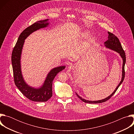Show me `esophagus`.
Segmentation results:
<instances>
[{
    "mask_svg": "<svg viewBox=\"0 0 134 134\" xmlns=\"http://www.w3.org/2000/svg\"><path fill=\"white\" fill-rule=\"evenodd\" d=\"M68 68H69V69H72V67H73V66H72V64H68Z\"/></svg>",
    "mask_w": 134,
    "mask_h": 134,
    "instance_id": "1",
    "label": "esophagus"
}]
</instances>
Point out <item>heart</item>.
Segmentation results:
<instances>
[{
	"instance_id": "obj_1",
	"label": "heart",
	"mask_w": 134,
	"mask_h": 134,
	"mask_svg": "<svg viewBox=\"0 0 134 134\" xmlns=\"http://www.w3.org/2000/svg\"><path fill=\"white\" fill-rule=\"evenodd\" d=\"M90 32H88V31H85L83 32L82 33V34H81L82 36L83 37H84V38H87V37L90 36ZM93 40H94V38H93V37H91L90 39V40L91 41H92Z\"/></svg>"
}]
</instances>
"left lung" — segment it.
Here are the masks:
<instances>
[{"instance_id": "1", "label": "left lung", "mask_w": 134, "mask_h": 134, "mask_svg": "<svg viewBox=\"0 0 134 134\" xmlns=\"http://www.w3.org/2000/svg\"><path fill=\"white\" fill-rule=\"evenodd\" d=\"M108 39L107 40V41H105L104 42V44L105 46L109 48L111 50H113L114 51H116L117 52L119 53L121 56V58H122L123 60V64H122V79L121 80L120 82V83L119 84V85H118V86L116 87V88L115 89V90L114 91V92L109 96L108 97L101 100H98V101H88V100H86L85 99H84L83 98H82L81 97H80L79 95L76 93L77 96L79 97V99H80V100H81L82 101H83L85 103H102V102H104L105 101H107V100H108L109 99H110L112 95L116 93V92L117 91V89L118 88V87H119V86L121 84V83H122V82L124 80V78H125V63H126V54H125V52L124 51V50H123V48L121 46V44L119 41V40L118 38L115 35H114L113 33L108 32Z\"/></svg>"}]
</instances>
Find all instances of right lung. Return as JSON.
I'll return each instance as SVG.
<instances>
[{"instance_id":"right-lung-1","label":"right lung","mask_w":134,"mask_h":134,"mask_svg":"<svg viewBox=\"0 0 134 134\" xmlns=\"http://www.w3.org/2000/svg\"><path fill=\"white\" fill-rule=\"evenodd\" d=\"M48 21V19L37 21L25 29L19 36L12 54V63L15 84L24 96L32 101L46 102L51 98L52 96L53 81L57 74L66 67L65 66H60L51 70L47 76L43 85L39 88L30 86L23 79L20 60L24 40L33 32L47 27L49 25Z\"/></svg>"}]
</instances>
